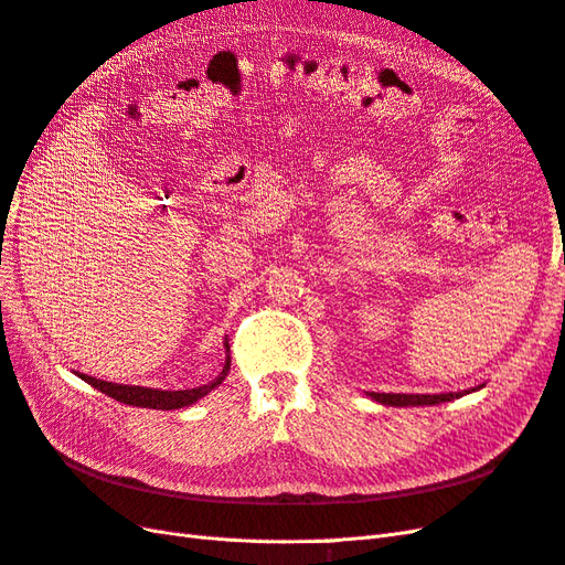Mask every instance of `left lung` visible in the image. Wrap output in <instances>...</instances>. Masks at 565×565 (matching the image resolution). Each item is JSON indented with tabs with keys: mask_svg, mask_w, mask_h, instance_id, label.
<instances>
[{
	"mask_svg": "<svg viewBox=\"0 0 565 565\" xmlns=\"http://www.w3.org/2000/svg\"><path fill=\"white\" fill-rule=\"evenodd\" d=\"M486 384H478L473 388L467 391H450V393H374L370 391L367 396L372 401H377L382 405H391V407H415V405H438V403H448L455 398L467 396V393H473L478 388H483Z\"/></svg>",
	"mask_w": 565,
	"mask_h": 565,
	"instance_id": "1",
	"label": "left lung"
}]
</instances>
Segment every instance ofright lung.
Returning <instances> with one entry per match:
<instances>
[{
    "label": "right lung",
    "mask_w": 565,
    "mask_h": 565,
    "mask_svg": "<svg viewBox=\"0 0 565 565\" xmlns=\"http://www.w3.org/2000/svg\"><path fill=\"white\" fill-rule=\"evenodd\" d=\"M224 349H226V363L224 370L218 372V377H214L212 382L195 386V388H181V391H162V388H148V386H131V384H115V382H104V380H96L89 377V374H82L77 372V377L84 380L87 384H92L94 388H98L100 393H106V396L125 403V405H134V407H150V409H179V407H188L198 403L200 398L207 396L210 391H214L221 382L228 377L231 372V347H228V339L224 341Z\"/></svg>",
    "instance_id": "obj_1"
}]
</instances>
